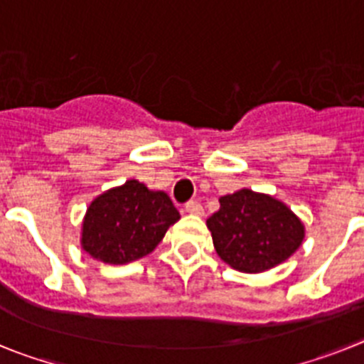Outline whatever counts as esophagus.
<instances>
[{"instance_id": "1", "label": "esophagus", "mask_w": 364, "mask_h": 364, "mask_svg": "<svg viewBox=\"0 0 364 364\" xmlns=\"http://www.w3.org/2000/svg\"><path fill=\"white\" fill-rule=\"evenodd\" d=\"M185 210L188 214H194V216H203V207H201L200 201H188V203L185 205Z\"/></svg>"}]
</instances>
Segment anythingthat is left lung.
I'll return each mask as SVG.
<instances>
[{
  "mask_svg": "<svg viewBox=\"0 0 364 364\" xmlns=\"http://www.w3.org/2000/svg\"><path fill=\"white\" fill-rule=\"evenodd\" d=\"M207 227L218 257L249 274L286 262L306 236L302 220L286 203L251 188L221 196L220 208L208 218Z\"/></svg>",
  "mask_w": 364,
  "mask_h": 364,
  "instance_id": "8db88e82",
  "label": "left lung"
}]
</instances>
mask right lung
Wrapping results in <instances>:
<instances>
[{
    "label": "right lung",
    "instance_id": "right-lung-1",
    "mask_svg": "<svg viewBox=\"0 0 364 364\" xmlns=\"http://www.w3.org/2000/svg\"><path fill=\"white\" fill-rule=\"evenodd\" d=\"M179 218L166 192L128 179L91 201L82 220L80 245L104 264H129L150 255Z\"/></svg>",
    "mask_w": 364,
    "mask_h": 364
}]
</instances>
